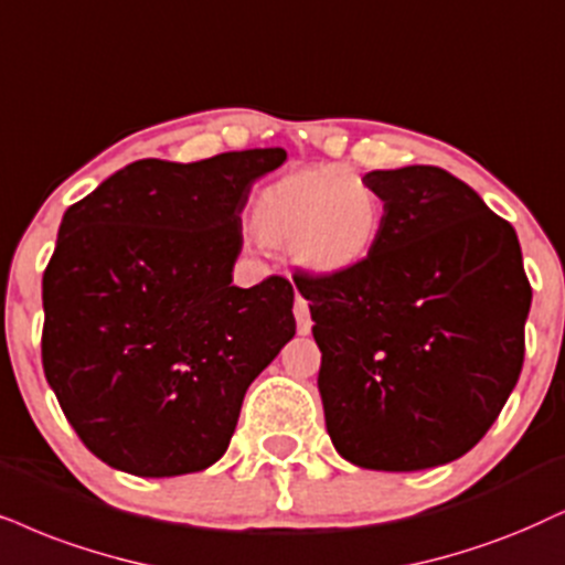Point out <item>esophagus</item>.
<instances>
[{
	"mask_svg": "<svg viewBox=\"0 0 565 565\" xmlns=\"http://www.w3.org/2000/svg\"><path fill=\"white\" fill-rule=\"evenodd\" d=\"M295 318H297V331L302 335L310 333L312 320H310V310H307V302L302 297L295 299Z\"/></svg>",
	"mask_w": 565,
	"mask_h": 565,
	"instance_id": "obj_1",
	"label": "esophagus"
}]
</instances>
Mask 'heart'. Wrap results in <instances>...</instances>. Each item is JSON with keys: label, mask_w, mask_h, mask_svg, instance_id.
Wrapping results in <instances>:
<instances>
[{"label": "heart", "mask_w": 565, "mask_h": 565, "mask_svg": "<svg viewBox=\"0 0 565 565\" xmlns=\"http://www.w3.org/2000/svg\"><path fill=\"white\" fill-rule=\"evenodd\" d=\"M383 216V198L352 169L316 167L258 192L253 232L263 245L289 247L307 274L339 276L370 260Z\"/></svg>", "instance_id": "b5f03b06"}]
</instances>
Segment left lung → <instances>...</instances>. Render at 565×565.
Wrapping results in <instances>:
<instances>
[{
	"label": "left lung",
	"mask_w": 565,
	"mask_h": 565,
	"mask_svg": "<svg viewBox=\"0 0 565 565\" xmlns=\"http://www.w3.org/2000/svg\"><path fill=\"white\" fill-rule=\"evenodd\" d=\"M383 232L360 268L297 274L335 451L417 472L482 440L524 365L532 287L516 232L438 167L370 171Z\"/></svg>",
	"instance_id": "obj_1"
}]
</instances>
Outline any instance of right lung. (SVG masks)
I'll list each match as a JSON object with an SVG mask.
<instances>
[{
	"mask_svg": "<svg viewBox=\"0 0 565 565\" xmlns=\"http://www.w3.org/2000/svg\"><path fill=\"white\" fill-rule=\"evenodd\" d=\"M284 148L142 159L64 211L44 270L41 360L93 456L177 477L230 448L242 398L295 335V289L232 284L242 209Z\"/></svg>",
	"mask_w": 565,
	"mask_h": 565,
	"instance_id": "add662e5",
	"label": "right lung"
}]
</instances>
